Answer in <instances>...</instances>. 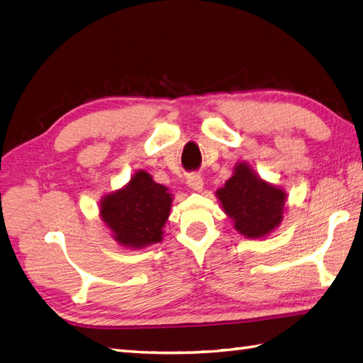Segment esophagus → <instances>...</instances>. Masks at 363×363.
Instances as JSON below:
<instances>
[{"mask_svg": "<svg viewBox=\"0 0 363 363\" xmlns=\"http://www.w3.org/2000/svg\"><path fill=\"white\" fill-rule=\"evenodd\" d=\"M187 185L193 191H201L204 189V181H202L199 174H190L187 178Z\"/></svg>", "mask_w": 363, "mask_h": 363, "instance_id": "1", "label": "esophagus"}]
</instances>
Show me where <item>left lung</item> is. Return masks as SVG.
I'll return each mask as SVG.
<instances>
[{"mask_svg":"<svg viewBox=\"0 0 363 363\" xmlns=\"http://www.w3.org/2000/svg\"><path fill=\"white\" fill-rule=\"evenodd\" d=\"M216 198L235 230L244 238L259 240L281 224L288 193L261 179L249 162L241 161L233 167L232 176L223 187L216 190Z\"/></svg>","mask_w":363,"mask_h":363,"instance_id":"obj_1","label":"left lung"}]
</instances>
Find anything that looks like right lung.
Instances as JSON below:
<instances>
[{
  "instance_id": "1",
  "label": "right lung",
  "mask_w": 363,
  "mask_h": 363,
  "mask_svg": "<svg viewBox=\"0 0 363 363\" xmlns=\"http://www.w3.org/2000/svg\"><path fill=\"white\" fill-rule=\"evenodd\" d=\"M172 202L173 195L165 185L138 170L122 189L104 195L99 216L119 246L139 250L162 241Z\"/></svg>"
}]
</instances>
